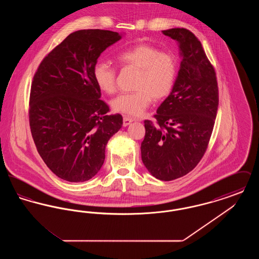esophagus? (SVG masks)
Wrapping results in <instances>:
<instances>
[{
    "mask_svg": "<svg viewBox=\"0 0 259 259\" xmlns=\"http://www.w3.org/2000/svg\"><path fill=\"white\" fill-rule=\"evenodd\" d=\"M135 119L134 118H132V117H130V116H127V115H124L123 116V126H128V125H130V124L132 123L133 121H134Z\"/></svg>",
    "mask_w": 259,
    "mask_h": 259,
    "instance_id": "34e87169",
    "label": "esophagus"
}]
</instances>
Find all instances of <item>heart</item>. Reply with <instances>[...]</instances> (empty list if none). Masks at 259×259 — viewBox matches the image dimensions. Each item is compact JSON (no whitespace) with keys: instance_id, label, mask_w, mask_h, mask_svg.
<instances>
[{"instance_id":"b5f03b06","label":"heart","mask_w":259,"mask_h":259,"mask_svg":"<svg viewBox=\"0 0 259 259\" xmlns=\"http://www.w3.org/2000/svg\"><path fill=\"white\" fill-rule=\"evenodd\" d=\"M117 60L122 66L139 70L141 74L136 84L138 91L121 93L111 101L114 111L138 116L148 108L151 99L159 101L171 93L177 75V62L172 54L141 44L120 52ZM93 77L105 93L115 91L116 71L109 63L97 62L93 67Z\"/></svg>"}]
</instances>
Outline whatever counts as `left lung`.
Masks as SVG:
<instances>
[{
  "instance_id": "8db88e82",
  "label": "left lung",
  "mask_w": 259,
  "mask_h": 259,
  "mask_svg": "<svg viewBox=\"0 0 259 259\" xmlns=\"http://www.w3.org/2000/svg\"><path fill=\"white\" fill-rule=\"evenodd\" d=\"M162 33L178 42L181 65L171 93L157 109V125L145 120L142 160L160 181H172L192 171L203 157L219 107L213 67L201 42L189 30Z\"/></svg>"
}]
</instances>
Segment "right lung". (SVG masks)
I'll return each instance as SVG.
<instances>
[{"mask_svg":"<svg viewBox=\"0 0 259 259\" xmlns=\"http://www.w3.org/2000/svg\"><path fill=\"white\" fill-rule=\"evenodd\" d=\"M123 36L88 29L70 34L41 61L31 87L29 120L37 152L58 178L71 183L92 179L105 161L106 147L122 127L108 105L93 67L103 51Z\"/></svg>","mask_w":259,"mask_h":259,"instance_id":"1","label":"right lung"}]
</instances>
